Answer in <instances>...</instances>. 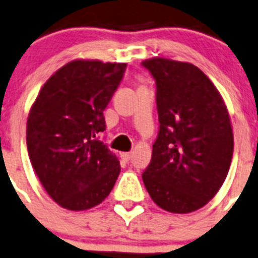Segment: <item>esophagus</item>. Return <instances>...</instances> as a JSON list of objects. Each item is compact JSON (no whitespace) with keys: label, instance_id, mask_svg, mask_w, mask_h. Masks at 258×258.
<instances>
[{"label":"esophagus","instance_id":"obj_1","mask_svg":"<svg viewBox=\"0 0 258 258\" xmlns=\"http://www.w3.org/2000/svg\"><path fill=\"white\" fill-rule=\"evenodd\" d=\"M131 156H133V153H131V152H122V153H120V157H122L124 161H130V160H131Z\"/></svg>","mask_w":258,"mask_h":258}]
</instances>
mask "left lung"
I'll return each instance as SVG.
<instances>
[{"mask_svg":"<svg viewBox=\"0 0 258 258\" xmlns=\"http://www.w3.org/2000/svg\"><path fill=\"white\" fill-rule=\"evenodd\" d=\"M156 84L159 134L143 182L169 213L196 211L228 173L233 135L219 92L198 67L155 57L142 62Z\"/></svg>","mask_w":258,"mask_h":258,"instance_id":"left-lung-1","label":"left lung"}]
</instances>
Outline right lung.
<instances>
[{
  "instance_id": "right-lung-1",
  "label": "right lung",
  "mask_w": 258,
  "mask_h": 258,
  "mask_svg": "<svg viewBox=\"0 0 258 258\" xmlns=\"http://www.w3.org/2000/svg\"><path fill=\"white\" fill-rule=\"evenodd\" d=\"M125 62L75 60L43 85L27 119L30 161L45 191L68 210H88L109 196L120 173L116 156L99 140L103 110Z\"/></svg>"
}]
</instances>
